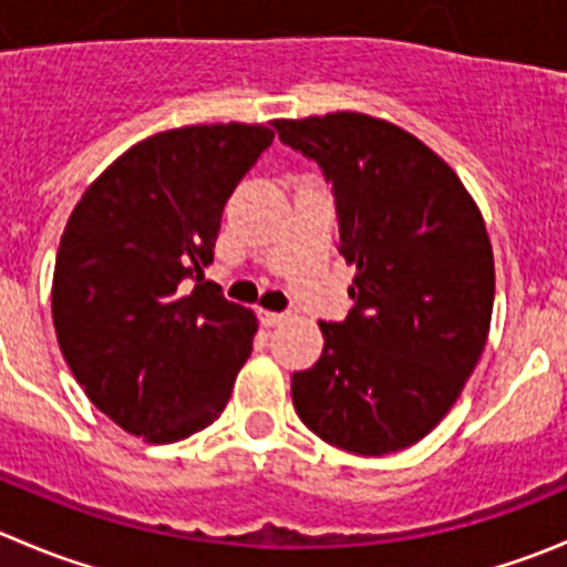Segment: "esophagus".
Returning a JSON list of instances; mask_svg holds the SVG:
<instances>
[{"label":"esophagus","mask_w":567,"mask_h":567,"mask_svg":"<svg viewBox=\"0 0 567 567\" xmlns=\"http://www.w3.org/2000/svg\"><path fill=\"white\" fill-rule=\"evenodd\" d=\"M257 320H260L266 329H271V326L282 323L285 320V312H271V310H257Z\"/></svg>","instance_id":"1"}]
</instances>
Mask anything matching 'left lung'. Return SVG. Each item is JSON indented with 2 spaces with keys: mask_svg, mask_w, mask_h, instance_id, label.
<instances>
[{
  "mask_svg": "<svg viewBox=\"0 0 567 567\" xmlns=\"http://www.w3.org/2000/svg\"><path fill=\"white\" fill-rule=\"evenodd\" d=\"M334 192L357 266L346 320L293 373L299 420L357 455H390L439 425L472 375L494 310V251L458 175L398 125L359 112L274 120Z\"/></svg>",
  "mask_w": 567,
  "mask_h": 567,
  "instance_id": "left-lung-1",
  "label": "left lung"
}]
</instances>
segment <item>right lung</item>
<instances>
[{
	"label": "right lung",
	"instance_id": "right-lung-1",
	"mask_svg": "<svg viewBox=\"0 0 567 567\" xmlns=\"http://www.w3.org/2000/svg\"><path fill=\"white\" fill-rule=\"evenodd\" d=\"M271 142V128L247 123L164 131L125 151L68 219L51 288L56 342L95 409L134 436L181 442L230 400L257 320L203 282V268L233 188Z\"/></svg>",
	"mask_w": 567,
	"mask_h": 567
}]
</instances>
